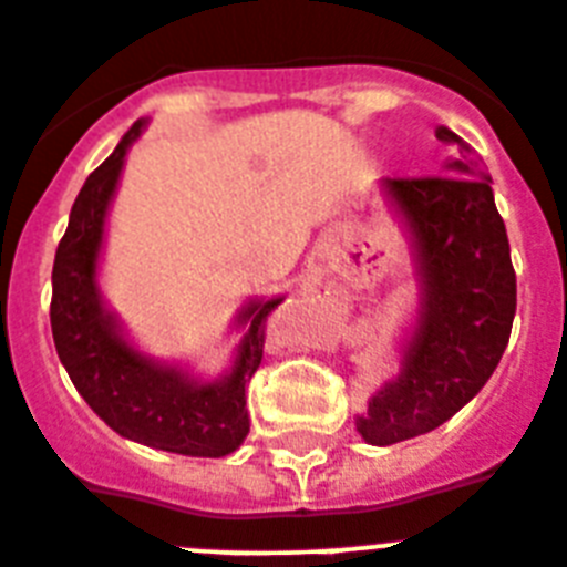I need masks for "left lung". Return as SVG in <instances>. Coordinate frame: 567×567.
Here are the masks:
<instances>
[{
    "mask_svg": "<svg viewBox=\"0 0 567 567\" xmlns=\"http://www.w3.org/2000/svg\"><path fill=\"white\" fill-rule=\"evenodd\" d=\"M435 137L458 152L444 174L379 181L408 231L419 287L399 372L355 419L361 439L379 447L453 419L493 375L516 316V272L491 174L458 134L439 125Z\"/></svg>",
    "mask_w": 567,
    "mask_h": 567,
    "instance_id": "1",
    "label": "left lung"
}]
</instances>
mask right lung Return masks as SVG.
<instances>
[{
	"label": "right lung",
	"instance_id": "1",
	"mask_svg": "<svg viewBox=\"0 0 567 567\" xmlns=\"http://www.w3.org/2000/svg\"><path fill=\"white\" fill-rule=\"evenodd\" d=\"M143 128L145 120H137L123 134L71 206L51 275L53 343L76 393L114 433L166 453L220 458L235 453L249 433L246 384L264 358L266 316L284 298H255L237 309L235 327L244 338L229 370L212 381L128 341L123 321L105 307L96 275L125 154Z\"/></svg>",
	"mask_w": 567,
	"mask_h": 567
}]
</instances>
